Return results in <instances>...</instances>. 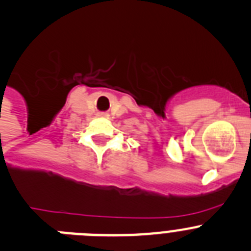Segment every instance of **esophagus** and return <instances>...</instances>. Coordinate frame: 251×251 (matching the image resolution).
<instances>
[{"label":"esophagus","mask_w":251,"mask_h":251,"mask_svg":"<svg viewBox=\"0 0 251 251\" xmlns=\"http://www.w3.org/2000/svg\"><path fill=\"white\" fill-rule=\"evenodd\" d=\"M100 116H105V114H100Z\"/></svg>","instance_id":"obj_1"}]
</instances>
